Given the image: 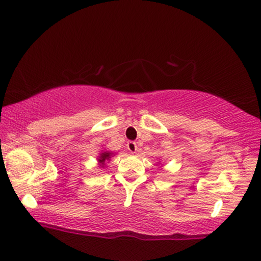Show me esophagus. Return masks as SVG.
Wrapping results in <instances>:
<instances>
[{
  "instance_id": "1",
  "label": "esophagus",
  "mask_w": 261,
  "mask_h": 261,
  "mask_svg": "<svg viewBox=\"0 0 261 261\" xmlns=\"http://www.w3.org/2000/svg\"><path fill=\"white\" fill-rule=\"evenodd\" d=\"M126 146H127V149H129L130 153L134 154L137 152V144L135 143V141H129V143L126 144Z\"/></svg>"
}]
</instances>
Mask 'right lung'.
<instances>
[{
    "label": "right lung",
    "instance_id": "right-lung-1",
    "mask_svg": "<svg viewBox=\"0 0 261 261\" xmlns=\"http://www.w3.org/2000/svg\"><path fill=\"white\" fill-rule=\"evenodd\" d=\"M114 155V153L109 152V151H102L99 154V158H98V162L100 167H105L106 166V161H110V158Z\"/></svg>",
    "mask_w": 261,
    "mask_h": 261
}]
</instances>
